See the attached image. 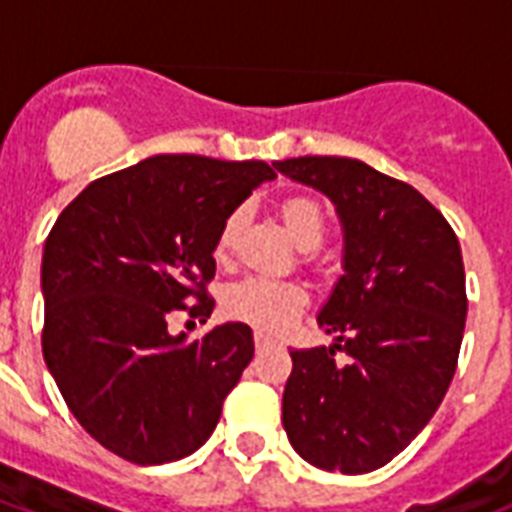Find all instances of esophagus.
Returning a JSON list of instances; mask_svg holds the SVG:
<instances>
[{"mask_svg": "<svg viewBox=\"0 0 512 512\" xmlns=\"http://www.w3.org/2000/svg\"><path fill=\"white\" fill-rule=\"evenodd\" d=\"M273 345V340L268 335H263V332H257L255 335V348L257 350H265V348H271Z\"/></svg>", "mask_w": 512, "mask_h": 512, "instance_id": "esophagus-1", "label": "esophagus"}]
</instances>
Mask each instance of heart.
I'll return each mask as SVG.
<instances>
[{
    "mask_svg": "<svg viewBox=\"0 0 512 512\" xmlns=\"http://www.w3.org/2000/svg\"><path fill=\"white\" fill-rule=\"evenodd\" d=\"M281 217L292 239L300 247L311 249L321 244L324 231H327V217L324 209L308 196H292L281 204ZM241 228V212H233L220 228L217 236V252L225 255L236 241V233ZM308 303L305 289L295 281L271 279V276H244V279L233 281L231 287L225 289L223 305L225 311L231 313L233 319L247 321L260 332H281L287 329L292 321L300 316V311Z\"/></svg>",
    "mask_w": 512,
    "mask_h": 512,
    "instance_id": "obj_1",
    "label": "heart"
}]
</instances>
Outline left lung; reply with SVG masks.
<instances>
[{
  "instance_id": "left-lung-1",
  "label": "left lung",
  "mask_w": 512,
  "mask_h": 512,
  "mask_svg": "<svg viewBox=\"0 0 512 512\" xmlns=\"http://www.w3.org/2000/svg\"><path fill=\"white\" fill-rule=\"evenodd\" d=\"M273 167L324 193L342 225V276L316 319L335 342L289 353L281 422L305 462L372 473L412 444L454 377L468 316L460 241L420 191L358 159Z\"/></svg>"
}]
</instances>
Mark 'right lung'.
<instances>
[{
    "instance_id": "add662e5",
    "label": "right lung",
    "mask_w": 512,
    "mask_h": 512,
    "mask_svg": "<svg viewBox=\"0 0 512 512\" xmlns=\"http://www.w3.org/2000/svg\"><path fill=\"white\" fill-rule=\"evenodd\" d=\"M273 177L265 162L159 154L90 183L55 220L42 255L44 361L108 452L164 465L212 436L255 356L252 329L228 321L188 340L170 335L167 316L209 319L220 228Z\"/></svg>"
}]
</instances>
